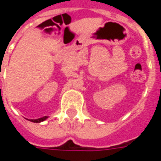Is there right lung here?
Wrapping results in <instances>:
<instances>
[{
	"mask_svg": "<svg viewBox=\"0 0 161 161\" xmlns=\"http://www.w3.org/2000/svg\"><path fill=\"white\" fill-rule=\"evenodd\" d=\"M46 118H47V116H44V117H41V118L36 119V120H33L32 121H33V122H40V121H45Z\"/></svg>",
	"mask_w": 161,
	"mask_h": 161,
	"instance_id": "add662e5",
	"label": "right lung"
}]
</instances>
